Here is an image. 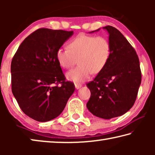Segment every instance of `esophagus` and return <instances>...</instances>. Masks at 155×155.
<instances>
[{
	"instance_id": "1",
	"label": "esophagus",
	"mask_w": 155,
	"mask_h": 155,
	"mask_svg": "<svg viewBox=\"0 0 155 155\" xmlns=\"http://www.w3.org/2000/svg\"><path fill=\"white\" fill-rule=\"evenodd\" d=\"M81 85H80V84H75V88L77 89V90H78V89H80L81 87Z\"/></svg>"
}]
</instances>
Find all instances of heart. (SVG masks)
<instances>
[{
	"mask_svg": "<svg viewBox=\"0 0 155 155\" xmlns=\"http://www.w3.org/2000/svg\"><path fill=\"white\" fill-rule=\"evenodd\" d=\"M111 46L104 36L80 34L70 41L68 48H60L56 52V59L62 68L69 69L77 63L78 66L65 74L67 79L81 83L90 78L91 73L98 74L109 61Z\"/></svg>",
	"mask_w": 155,
	"mask_h": 155,
	"instance_id": "1",
	"label": "heart"
}]
</instances>
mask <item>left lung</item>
I'll return each mask as SVG.
<instances>
[{
  "label": "left lung",
  "mask_w": 155,
  "mask_h": 155,
  "mask_svg": "<svg viewBox=\"0 0 155 155\" xmlns=\"http://www.w3.org/2000/svg\"><path fill=\"white\" fill-rule=\"evenodd\" d=\"M103 28L109 33L111 54L105 67L87 84L91 96L86 106L95 116L109 120L122 115L133 106L141 73L137 54L125 37L111 26Z\"/></svg>",
  "instance_id": "left-lung-1"
}]
</instances>
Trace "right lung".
Masks as SVG:
<instances>
[{"label": "right lung", "instance_id": "1", "mask_svg": "<svg viewBox=\"0 0 155 155\" xmlns=\"http://www.w3.org/2000/svg\"><path fill=\"white\" fill-rule=\"evenodd\" d=\"M73 33L40 28L25 39L13 57L12 93L22 111L36 121L59 116L74 93V83L65 81L56 59L57 51Z\"/></svg>", "mask_w": 155, "mask_h": 155}]
</instances>
